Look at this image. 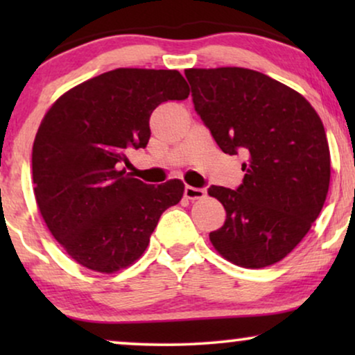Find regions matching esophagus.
Masks as SVG:
<instances>
[{
    "label": "esophagus",
    "instance_id": "esophagus-1",
    "mask_svg": "<svg viewBox=\"0 0 355 355\" xmlns=\"http://www.w3.org/2000/svg\"><path fill=\"white\" fill-rule=\"evenodd\" d=\"M184 197L189 198V200H197V198H203V197H205V189L186 186V187H184Z\"/></svg>",
    "mask_w": 355,
    "mask_h": 355
}]
</instances>
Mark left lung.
<instances>
[{
    "label": "left lung",
    "instance_id": "1",
    "mask_svg": "<svg viewBox=\"0 0 355 355\" xmlns=\"http://www.w3.org/2000/svg\"><path fill=\"white\" fill-rule=\"evenodd\" d=\"M197 114L227 155L242 153L239 186H211L226 210L215 249L244 268L283 260L327 200L329 148L312 105L281 82L244 67L187 69Z\"/></svg>",
    "mask_w": 355,
    "mask_h": 355
}]
</instances>
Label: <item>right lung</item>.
<instances>
[{"label":"right lung","mask_w":355,"mask_h":355,"mask_svg":"<svg viewBox=\"0 0 355 355\" xmlns=\"http://www.w3.org/2000/svg\"><path fill=\"white\" fill-rule=\"evenodd\" d=\"M189 92L178 71L114 69L66 92L45 114L32 150L33 192L77 263L100 273L134 263L182 198L179 179L152 186L123 164L129 150L147 147L153 110Z\"/></svg>","instance_id":"obj_1"}]
</instances>
